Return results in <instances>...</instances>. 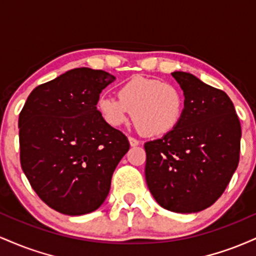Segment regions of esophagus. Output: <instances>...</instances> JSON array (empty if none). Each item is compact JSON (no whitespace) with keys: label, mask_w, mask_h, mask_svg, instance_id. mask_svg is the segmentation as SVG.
Masks as SVG:
<instances>
[{"label":"esophagus","mask_w":256,"mask_h":256,"mask_svg":"<svg viewBox=\"0 0 256 256\" xmlns=\"http://www.w3.org/2000/svg\"><path fill=\"white\" fill-rule=\"evenodd\" d=\"M128 142H130L131 146H137L138 144H140V140H137L136 138H134V137H128Z\"/></svg>","instance_id":"1"}]
</instances>
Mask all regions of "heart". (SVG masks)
<instances>
[{
	"label": "heart",
	"mask_w": 256,
	"mask_h": 256,
	"mask_svg": "<svg viewBox=\"0 0 256 256\" xmlns=\"http://www.w3.org/2000/svg\"><path fill=\"white\" fill-rule=\"evenodd\" d=\"M102 119L119 128L132 120L143 136L162 137L174 131L184 116V95L174 85L137 76L118 88V98L102 95L96 104Z\"/></svg>",
	"instance_id": "obj_1"
}]
</instances>
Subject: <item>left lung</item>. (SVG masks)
<instances>
[{"label": "left lung", "mask_w": 256, "mask_h": 256, "mask_svg": "<svg viewBox=\"0 0 256 256\" xmlns=\"http://www.w3.org/2000/svg\"><path fill=\"white\" fill-rule=\"evenodd\" d=\"M172 77L184 92L180 124L144 144L146 180L161 207L198 213L225 192L240 161V124L224 91L186 72Z\"/></svg>", "instance_id": "1"}]
</instances>
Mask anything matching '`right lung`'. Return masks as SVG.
<instances>
[{"label": "right lung", "instance_id": "1", "mask_svg": "<svg viewBox=\"0 0 256 256\" xmlns=\"http://www.w3.org/2000/svg\"><path fill=\"white\" fill-rule=\"evenodd\" d=\"M116 77L80 67L38 85L19 116L20 164L32 189L66 216L104 202L119 161L130 149L100 116L98 98Z\"/></svg>", "mask_w": 256, "mask_h": 256}]
</instances>
